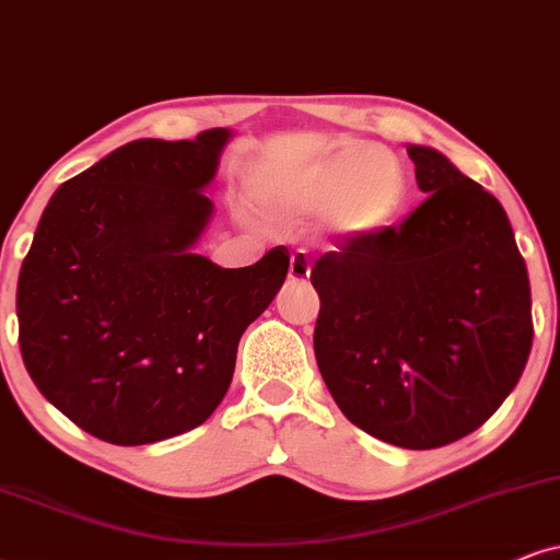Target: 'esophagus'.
I'll use <instances>...</instances> for the list:
<instances>
[{"instance_id":"obj_1","label":"esophagus","mask_w":560,"mask_h":560,"mask_svg":"<svg viewBox=\"0 0 560 560\" xmlns=\"http://www.w3.org/2000/svg\"><path fill=\"white\" fill-rule=\"evenodd\" d=\"M310 258L304 250H296L292 253V258H289V279L292 281H307L310 279Z\"/></svg>"}]
</instances>
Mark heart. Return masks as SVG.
Segmentation results:
<instances>
[{"label": "heart", "mask_w": 560, "mask_h": 560, "mask_svg": "<svg viewBox=\"0 0 560 560\" xmlns=\"http://www.w3.org/2000/svg\"><path fill=\"white\" fill-rule=\"evenodd\" d=\"M406 190V170L395 154L346 144L292 178L260 188V201L294 214L332 211L343 235H372L398 217Z\"/></svg>", "instance_id": "heart-1"}]
</instances>
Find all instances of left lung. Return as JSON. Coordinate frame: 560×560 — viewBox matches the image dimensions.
<instances>
[{"label": "left lung", "mask_w": 560, "mask_h": 560, "mask_svg": "<svg viewBox=\"0 0 560 560\" xmlns=\"http://www.w3.org/2000/svg\"><path fill=\"white\" fill-rule=\"evenodd\" d=\"M429 194L398 228L317 258L315 359L366 434L434 450L491 419L533 349L527 266L506 211L429 147H408Z\"/></svg>", "instance_id": "left-lung-1"}]
</instances>
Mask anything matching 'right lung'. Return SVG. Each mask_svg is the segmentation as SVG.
<instances>
[{
  "mask_svg": "<svg viewBox=\"0 0 560 560\" xmlns=\"http://www.w3.org/2000/svg\"><path fill=\"white\" fill-rule=\"evenodd\" d=\"M230 131L139 139L61 183L18 279L20 353L35 387L103 442L201 427L237 343L284 284L289 250L222 268L190 253Z\"/></svg>",
  "mask_w": 560,
  "mask_h": 560,
  "instance_id": "add662e5",
  "label": "right lung"
}]
</instances>
